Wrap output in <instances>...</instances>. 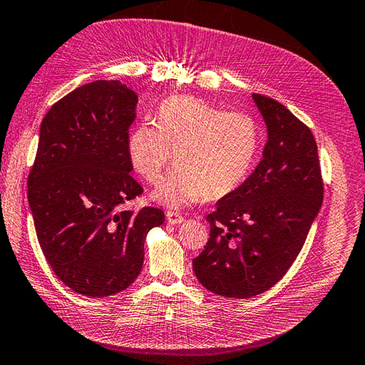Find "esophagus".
<instances>
[{"mask_svg":"<svg viewBox=\"0 0 365 365\" xmlns=\"http://www.w3.org/2000/svg\"><path fill=\"white\" fill-rule=\"evenodd\" d=\"M165 219H168L169 224L176 225V224H181L182 222L184 216H181L180 213H176V212H170V210H168V213H165Z\"/></svg>","mask_w":365,"mask_h":365,"instance_id":"1","label":"esophagus"}]
</instances>
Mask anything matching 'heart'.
Here are the masks:
<instances>
[{
	"label": "heart",
	"instance_id": "1",
	"mask_svg": "<svg viewBox=\"0 0 365 365\" xmlns=\"http://www.w3.org/2000/svg\"><path fill=\"white\" fill-rule=\"evenodd\" d=\"M260 146L256 118L244 111H222L193 96H175L158 109L157 123L130 132L128 157L149 184H158L175 161L180 168L155 192L160 202L181 207L219 200L248 176Z\"/></svg>",
	"mask_w": 365,
	"mask_h": 365
}]
</instances>
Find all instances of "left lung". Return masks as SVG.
I'll return each mask as SVG.
<instances>
[{
	"label": "left lung",
	"mask_w": 365,
	"mask_h": 365,
	"mask_svg": "<svg viewBox=\"0 0 365 365\" xmlns=\"http://www.w3.org/2000/svg\"><path fill=\"white\" fill-rule=\"evenodd\" d=\"M268 128L257 168L207 216L210 239L193 259L204 288L228 298L259 295L282 280L323 204L317 143L288 108L252 94Z\"/></svg>",
	"instance_id": "left-lung-1"
}]
</instances>
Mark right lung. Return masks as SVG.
<instances>
[{"mask_svg": "<svg viewBox=\"0 0 365 365\" xmlns=\"http://www.w3.org/2000/svg\"><path fill=\"white\" fill-rule=\"evenodd\" d=\"M137 103L121 82L96 81L41 123L27 181L36 236L58 279L86 297L126 289L141 271L146 235L164 222L160 208H121L143 193L128 157Z\"/></svg>", "mask_w": 365, "mask_h": 365, "instance_id": "add662e5", "label": "right lung"}]
</instances>
